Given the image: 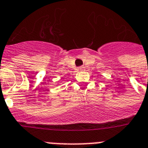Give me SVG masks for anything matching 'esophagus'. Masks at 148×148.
<instances>
[{"instance_id": "esophagus-1", "label": "esophagus", "mask_w": 148, "mask_h": 148, "mask_svg": "<svg viewBox=\"0 0 148 148\" xmlns=\"http://www.w3.org/2000/svg\"><path fill=\"white\" fill-rule=\"evenodd\" d=\"M84 68H85V67H84L83 66H79V70H80V71H82V70H83V69H84Z\"/></svg>"}]
</instances>
